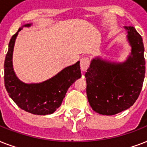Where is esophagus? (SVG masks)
Segmentation results:
<instances>
[{
  "instance_id": "obj_1",
  "label": "esophagus",
  "mask_w": 147,
  "mask_h": 147,
  "mask_svg": "<svg viewBox=\"0 0 147 147\" xmlns=\"http://www.w3.org/2000/svg\"><path fill=\"white\" fill-rule=\"evenodd\" d=\"M89 65H90L89 58H88V57L82 58L80 61L81 70H82V71H85L88 69V68L89 67Z\"/></svg>"
}]
</instances>
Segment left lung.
<instances>
[{
  "label": "left lung",
  "mask_w": 147,
  "mask_h": 147,
  "mask_svg": "<svg viewBox=\"0 0 147 147\" xmlns=\"http://www.w3.org/2000/svg\"><path fill=\"white\" fill-rule=\"evenodd\" d=\"M131 53L123 62L94 58L85 72L86 93L94 111L114 115L131 107L139 97L145 77L144 47L134 26H125Z\"/></svg>",
  "instance_id": "left-lung-1"
}]
</instances>
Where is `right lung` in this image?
I'll use <instances>...</instances> for the list:
<instances>
[{
  "mask_svg": "<svg viewBox=\"0 0 147 147\" xmlns=\"http://www.w3.org/2000/svg\"><path fill=\"white\" fill-rule=\"evenodd\" d=\"M25 24L13 36L4 61V84L12 100L22 110L33 114L47 115L53 114L60 107L68 88L75 81L81 78L80 62L62 69L53 78L41 83L26 84L17 78L13 69L12 56L15 40Z\"/></svg>",
  "mask_w": 147,
  "mask_h": 147,
  "instance_id": "right-lung-1",
  "label": "right lung"
}]
</instances>
